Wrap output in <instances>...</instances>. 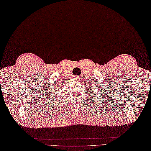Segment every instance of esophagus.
I'll return each mask as SVG.
<instances>
[{
  "mask_svg": "<svg viewBox=\"0 0 151 151\" xmlns=\"http://www.w3.org/2000/svg\"><path fill=\"white\" fill-rule=\"evenodd\" d=\"M75 79H76V80H79V77H78V76H77V77H76V78H75Z\"/></svg>",
  "mask_w": 151,
  "mask_h": 151,
  "instance_id": "1",
  "label": "esophagus"
}]
</instances>
